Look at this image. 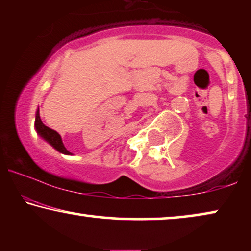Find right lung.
<instances>
[{
  "mask_svg": "<svg viewBox=\"0 0 251 251\" xmlns=\"http://www.w3.org/2000/svg\"><path fill=\"white\" fill-rule=\"evenodd\" d=\"M35 131L37 135H39L41 138L53 147L54 150L58 151V152L61 154H65V155H72V153L70 151L66 150L65 147L63 140H61V137L59 133L54 130L50 129L49 126H47L44 123L42 122V120L40 118V109L37 108L36 114H35Z\"/></svg>",
  "mask_w": 251,
  "mask_h": 251,
  "instance_id": "1",
  "label": "right lung"
}]
</instances>
